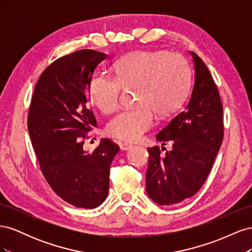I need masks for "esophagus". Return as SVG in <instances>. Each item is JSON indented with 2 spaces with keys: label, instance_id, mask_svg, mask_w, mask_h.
I'll list each match as a JSON object with an SVG mask.
<instances>
[{
  "label": "esophagus",
  "instance_id": "esophagus-1",
  "mask_svg": "<svg viewBox=\"0 0 252 252\" xmlns=\"http://www.w3.org/2000/svg\"><path fill=\"white\" fill-rule=\"evenodd\" d=\"M131 147H132V145L129 144V143H126V142L120 144V148L122 150H128V149H130Z\"/></svg>",
  "mask_w": 252,
  "mask_h": 252
}]
</instances>
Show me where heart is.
Here are the masks:
<instances>
[{"label": "heart", "mask_w": 252, "mask_h": 252, "mask_svg": "<svg viewBox=\"0 0 252 252\" xmlns=\"http://www.w3.org/2000/svg\"><path fill=\"white\" fill-rule=\"evenodd\" d=\"M114 79L95 75L89 85L90 102L104 113L118 108L121 88H135L133 108L121 111L107 124L108 134L133 142L149 129L154 113L168 116L185 101L191 82L187 59L177 52L134 51L113 66Z\"/></svg>", "instance_id": "1"}]
</instances>
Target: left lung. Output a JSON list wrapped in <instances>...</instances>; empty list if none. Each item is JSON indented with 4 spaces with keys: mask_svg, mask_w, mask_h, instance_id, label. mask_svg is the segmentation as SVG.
I'll use <instances>...</instances> for the list:
<instances>
[{
    "mask_svg": "<svg viewBox=\"0 0 252 252\" xmlns=\"http://www.w3.org/2000/svg\"><path fill=\"white\" fill-rule=\"evenodd\" d=\"M191 55L195 70L191 97L186 108L157 134L163 145L171 142V150L162 154L158 146L147 149L146 191L158 205L178 204L199 191L223 142L220 93L203 60Z\"/></svg>",
    "mask_w": 252,
    "mask_h": 252,
    "instance_id": "8db88e82",
    "label": "left lung"
}]
</instances>
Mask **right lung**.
Returning <instances> with one entry per match:
<instances>
[{"label": "right lung", "mask_w": 252, "mask_h": 252, "mask_svg": "<svg viewBox=\"0 0 252 252\" xmlns=\"http://www.w3.org/2000/svg\"><path fill=\"white\" fill-rule=\"evenodd\" d=\"M103 52L82 49L56 60L37 81L27 127L41 171L61 199L93 209L108 194L109 171L119 145L103 139L93 151L83 145L96 126L88 108L89 85Z\"/></svg>", "instance_id": "right-lung-1"}]
</instances>
